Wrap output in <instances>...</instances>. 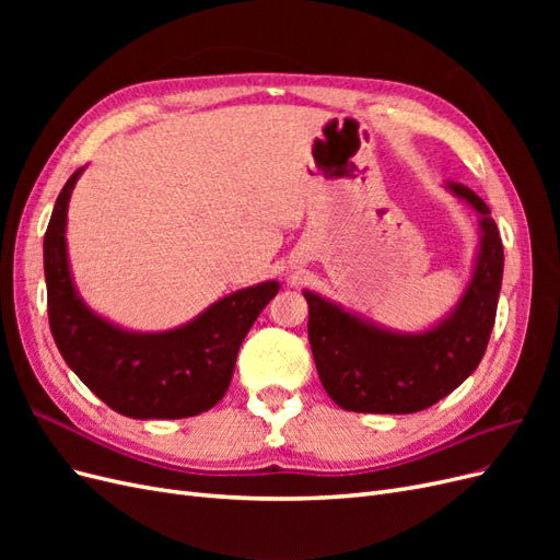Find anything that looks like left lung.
<instances>
[{
	"label": "left lung",
	"mask_w": 560,
	"mask_h": 560,
	"mask_svg": "<svg viewBox=\"0 0 560 560\" xmlns=\"http://www.w3.org/2000/svg\"><path fill=\"white\" fill-rule=\"evenodd\" d=\"M448 189L481 214V249L455 313L425 334H393L366 325L313 292L308 341L322 385L346 411L416 413L451 395L479 366L495 325L502 284V241L486 202L463 184Z\"/></svg>",
	"instance_id": "left-lung-1"
}]
</instances>
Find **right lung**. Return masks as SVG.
<instances>
[{
	"instance_id": "add662e5",
	"label": "right lung",
	"mask_w": 560,
	"mask_h": 560,
	"mask_svg": "<svg viewBox=\"0 0 560 560\" xmlns=\"http://www.w3.org/2000/svg\"><path fill=\"white\" fill-rule=\"evenodd\" d=\"M81 171L62 186L44 235L48 325L67 366L128 418H189L212 409L229 389L243 338L280 284L233 292L173 331L130 334L109 325L83 306L67 264V202Z\"/></svg>"
}]
</instances>
